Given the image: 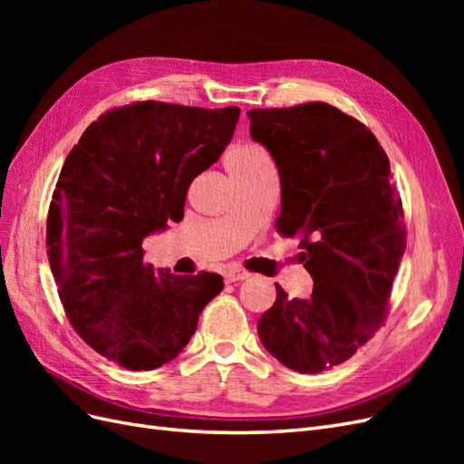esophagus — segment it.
Segmentation results:
<instances>
[{
  "mask_svg": "<svg viewBox=\"0 0 464 464\" xmlns=\"http://www.w3.org/2000/svg\"><path fill=\"white\" fill-rule=\"evenodd\" d=\"M246 278H249V273L244 269H237V266H230V269L224 271V280H227V283H237V280Z\"/></svg>",
  "mask_w": 464,
  "mask_h": 464,
  "instance_id": "1",
  "label": "esophagus"
}]
</instances>
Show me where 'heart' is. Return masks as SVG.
<instances>
[{
	"instance_id": "b5f03b06",
	"label": "heart",
	"mask_w": 464,
	"mask_h": 464,
	"mask_svg": "<svg viewBox=\"0 0 464 464\" xmlns=\"http://www.w3.org/2000/svg\"><path fill=\"white\" fill-rule=\"evenodd\" d=\"M259 154H263L259 149L256 147H237L234 150H230L228 159H227V166L230 164H240V162H247V160H254L257 159Z\"/></svg>"
}]
</instances>
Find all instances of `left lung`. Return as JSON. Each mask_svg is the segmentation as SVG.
I'll return each instance as SVG.
<instances>
[{
    "label": "left lung",
    "mask_w": 464,
    "mask_h": 464,
    "mask_svg": "<svg viewBox=\"0 0 464 464\" xmlns=\"http://www.w3.org/2000/svg\"><path fill=\"white\" fill-rule=\"evenodd\" d=\"M249 135L280 176L276 228L300 236L310 298L276 300L257 334L286 368L331 370L356 354L387 312L404 254L402 205L385 150L358 120L325 102L249 110Z\"/></svg>",
    "instance_id": "obj_1"
}]
</instances>
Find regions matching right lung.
<instances>
[{
  "label": "right lung",
  "mask_w": 464,
  "mask_h": 464,
  "mask_svg": "<svg viewBox=\"0 0 464 464\" xmlns=\"http://www.w3.org/2000/svg\"><path fill=\"white\" fill-rule=\"evenodd\" d=\"M240 108L137 102L92 121L67 154L48 213V257L69 321L135 372L186 348L222 276L143 261V240L184 217L191 181L230 143Z\"/></svg>",
  "instance_id": "right-lung-1"
}]
</instances>
